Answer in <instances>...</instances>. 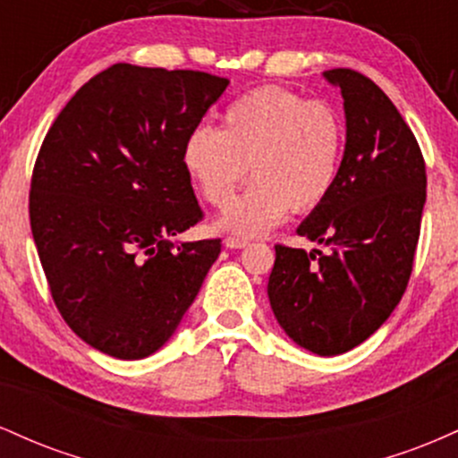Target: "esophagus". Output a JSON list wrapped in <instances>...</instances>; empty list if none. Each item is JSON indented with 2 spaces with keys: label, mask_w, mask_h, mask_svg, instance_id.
<instances>
[{
  "label": "esophagus",
  "mask_w": 458,
  "mask_h": 458,
  "mask_svg": "<svg viewBox=\"0 0 458 458\" xmlns=\"http://www.w3.org/2000/svg\"><path fill=\"white\" fill-rule=\"evenodd\" d=\"M224 243H225V247H230V250H241V247L250 245V241L241 239V236H225Z\"/></svg>",
  "instance_id": "1"
}]
</instances>
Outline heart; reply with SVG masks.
<instances>
[{"instance_id": "1", "label": "heart", "mask_w": 458, "mask_h": 458, "mask_svg": "<svg viewBox=\"0 0 458 458\" xmlns=\"http://www.w3.org/2000/svg\"><path fill=\"white\" fill-rule=\"evenodd\" d=\"M344 152V120L334 105L262 86L228 105L222 131L189 133L182 161L202 198L222 208L250 172L254 181L225 208L222 225L254 236L288 211L317 208L335 185Z\"/></svg>"}]
</instances>
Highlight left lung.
I'll list each match as a JSON object with an SVG mask.
<instances>
[{"instance_id":"left-lung-1","label":"left lung","mask_w":458,"mask_h":458,"mask_svg":"<svg viewBox=\"0 0 458 458\" xmlns=\"http://www.w3.org/2000/svg\"><path fill=\"white\" fill-rule=\"evenodd\" d=\"M325 77L344 98V157L334 189L297 234L331 251L276 245L267 293L288 338L331 357L370 338L407 291L427 165L409 124L372 79L351 68Z\"/></svg>"}]
</instances>
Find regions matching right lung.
<instances>
[{
  "mask_svg": "<svg viewBox=\"0 0 458 458\" xmlns=\"http://www.w3.org/2000/svg\"><path fill=\"white\" fill-rule=\"evenodd\" d=\"M228 79L114 64L47 131L30 225L57 312L83 343L141 360L174 334L222 241L174 243L202 222L182 148Z\"/></svg>",
  "mask_w": 458,
  "mask_h": 458,
  "instance_id": "1",
  "label": "right lung"
}]
</instances>
